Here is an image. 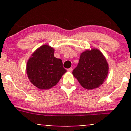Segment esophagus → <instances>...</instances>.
<instances>
[{
    "label": "esophagus",
    "instance_id": "obj_1",
    "mask_svg": "<svg viewBox=\"0 0 131 131\" xmlns=\"http://www.w3.org/2000/svg\"><path fill=\"white\" fill-rule=\"evenodd\" d=\"M72 70H73L72 67H70V68H69V69H67V71H72Z\"/></svg>",
    "mask_w": 131,
    "mask_h": 131
}]
</instances>
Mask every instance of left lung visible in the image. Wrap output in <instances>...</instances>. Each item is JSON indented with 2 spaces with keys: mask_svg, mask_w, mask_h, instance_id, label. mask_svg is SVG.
<instances>
[{
  "mask_svg": "<svg viewBox=\"0 0 131 131\" xmlns=\"http://www.w3.org/2000/svg\"><path fill=\"white\" fill-rule=\"evenodd\" d=\"M108 64L101 51L96 48L81 53L73 74L84 88L90 90L100 86L108 73Z\"/></svg>",
  "mask_w": 131,
  "mask_h": 131,
  "instance_id": "8db88e82",
  "label": "left lung"
}]
</instances>
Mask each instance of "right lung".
Instances as JSON below:
<instances>
[{"label": "right lung", "mask_w": 131, "mask_h": 131, "mask_svg": "<svg viewBox=\"0 0 131 131\" xmlns=\"http://www.w3.org/2000/svg\"><path fill=\"white\" fill-rule=\"evenodd\" d=\"M55 49L43 45L32 53L27 62L26 72L33 85L39 89H49L57 85L66 70L61 59L54 57Z\"/></svg>", "instance_id": "add662e5"}]
</instances>
